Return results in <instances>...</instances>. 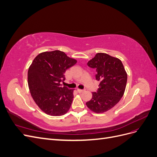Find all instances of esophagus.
Instances as JSON below:
<instances>
[{
	"label": "esophagus",
	"instance_id": "1",
	"mask_svg": "<svg viewBox=\"0 0 157 157\" xmlns=\"http://www.w3.org/2000/svg\"><path fill=\"white\" fill-rule=\"evenodd\" d=\"M85 91V90H81V89H77V92L78 93H82Z\"/></svg>",
	"mask_w": 157,
	"mask_h": 157
}]
</instances>
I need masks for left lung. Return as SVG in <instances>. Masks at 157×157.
I'll return each instance as SVG.
<instances>
[{
	"label": "left lung",
	"instance_id": "8db88e82",
	"mask_svg": "<svg viewBox=\"0 0 157 157\" xmlns=\"http://www.w3.org/2000/svg\"><path fill=\"white\" fill-rule=\"evenodd\" d=\"M88 66L96 70V79L100 82L96 92L86 102L90 110L101 113L115 106L124 95L127 74L122 61L105 53H98L88 62Z\"/></svg>",
	"mask_w": 157,
	"mask_h": 157
}]
</instances>
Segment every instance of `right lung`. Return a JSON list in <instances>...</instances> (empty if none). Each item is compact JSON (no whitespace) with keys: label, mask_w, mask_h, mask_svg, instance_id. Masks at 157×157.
Listing matches in <instances>:
<instances>
[{"label":"right lung","mask_w":157,"mask_h":157,"mask_svg":"<svg viewBox=\"0 0 157 157\" xmlns=\"http://www.w3.org/2000/svg\"><path fill=\"white\" fill-rule=\"evenodd\" d=\"M77 60L63 52L55 50L39 54L28 70V85L36 105L51 116L67 113L73 101V90L61 86L65 80L66 70Z\"/></svg>","instance_id":"1"}]
</instances>
